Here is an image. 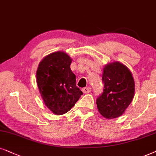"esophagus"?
<instances>
[{
	"label": "esophagus",
	"mask_w": 156,
	"mask_h": 156,
	"mask_svg": "<svg viewBox=\"0 0 156 156\" xmlns=\"http://www.w3.org/2000/svg\"><path fill=\"white\" fill-rule=\"evenodd\" d=\"M82 91L84 93H89L91 92V88H89V87H87V88H83L82 89Z\"/></svg>",
	"instance_id": "34e87169"
}]
</instances>
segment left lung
I'll list each match as a JSON object with an SVG mask.
<instances>
[{"mask_svg": "<svg viewBox=\"0 0 156 156\" xmlns=\"http://www.w3.org/2000/svg\"><path fill=\"white\" fill-rule=\"evenodd\" d=\"M102 80L103 93L97 98L100 113L106 118L120 116L134 97L135 83L129 69L119 62L105 66Z\"/></svg>", "mask_w": 156, "mask_h": 156, "instance_id": "obj_1", "label": "left lung"}]
</instances>
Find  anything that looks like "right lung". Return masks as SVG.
Returning a JSON list of instances; mask_svg holds the SVG:
<instances>
[{
    "mask_svg": "<svg viewBox=\"0 0 156 156\" xmlns=\"http://www.w3.org/2000/svg\"><path fill=\"white\" fill-rule=\"evenodd\" d=\"M71 62L66 53L55 52L42 60L36 72L37 84L43 101L58 115L67 113L83 95L70 70Z\"/></svg>",
    "mask_w": 156,
    "mask_h": 156,
    "instance_id": "right-lung-1",
    "label": "right lung"
}]
</instances>
